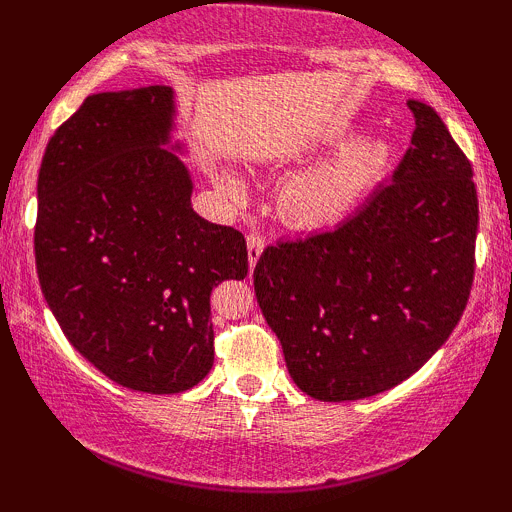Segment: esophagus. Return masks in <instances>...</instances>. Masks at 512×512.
<instances>
[{
	"instance_id": "1",
	"label": "esophagus",
	"mask_w": 512,
	"mask_h": 512,
	"mask_svg": "<svg viewBox=\"0 0 512 512\" xmlns=\"http://www.w3.org/2000/svg\"><path fill=\"white\" fill-rule=\"evenodd\" d=\"M263 247H265V237L261 235V233H249L247 235V249H249V268L254 270V265H256V261L258 258H261V254H263Z\"/></svg>"
}]
</instances>
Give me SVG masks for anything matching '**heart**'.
I'll return each mask as SVG.
<instances>
[{"label":"heart","mask_w":512,"mask_h":512,"mask_svg":"<svg viewBox=\"0 0 512 512\" xmlns=\"http://www.w3.org/2000/svg\"><path fill=\"white\" fill-rule=\"evenodd\" d=\"M391 144L382 137L354 139L317 165L300 170L279 193V212L291 226L307 230L333 228L349 219L384 177ZM240 191L235 179H223Z\"/></svg>","instance_id":"1"}]
</instances>
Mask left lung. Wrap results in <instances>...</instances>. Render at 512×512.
Here are the masks:
<instances>
[{
	"label": "left lung",
	"instance_id": "8db88e82",
	"mask_svg": "<svg viewBox=\"0 0 512 512\" xmlns=\"http://www.w3.org/2000/svg\"><path fill=\"white\" fill-rule=\"evenodd\" d=\"M394 179L331 230L279 240L254 289L298 389L359 401L417 373L471 296L478 235L473 170L429 104Z\"/></svg>",
	"mask_w": 512,
	"mask_h": 512
}]
</instances>
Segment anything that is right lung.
<instances>
[{"label":"right lung","instance_id":"right-lung-1","mask_svg":"<svg viewBox=\"0 0 512 512\" xmlns=\"http://www.w3.org/2000/svg\"><path fill=\"white\" fill-rule=\"evenodd\" d=\"M172 88L97 93L55 130L37 181L41 291L76 352L121 387L179 394L214 363L212 296L249 272L240 230L193 212L167 144Z\"/></svg>","mask_w":512,"mask_h":512}]
</instances>
